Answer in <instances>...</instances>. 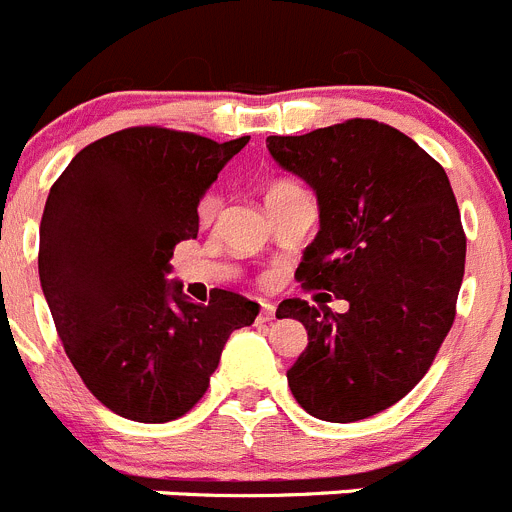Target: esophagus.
<instances>
[{"mask_svg": "<svg viewBox=\"0 0 512 512\" xmlns=\"http://www.w3.org/2000/svg\"><path fill=\"white\" fill-rule=\"evenodd\" d=\"M275 318V305L272 303H260V321L267 323Z\"/></svg>", "mask_w": 512, "mask_h": 512, "instance_id": "esophagus-1", "label": "esophagus"}]
</instances>
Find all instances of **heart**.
<instances>
[{
	"instance_id": "b5f03b06",
	"label": "heart",
	"mask_w": 512,
	"mask_h": 512,
	"mask_svg": "<svg viewBox=\"0 0 512 512\" xmlns=\"http://www.w3.org/2000/svg\"><path fill=\"white\" fill-rule=\"evenodd\" d=\"M293 189H300L295 181H288V179H278L272 181L270 189H267V197H272V194H283V191H293ZM219 207H222V199L217 197V194H207V197L199 202V222L202 224H209L214 217H217Z\"/></svg>"
}]
</instances>
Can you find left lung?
Returning a JSON list of instances; mask_svg holds the SVG:
<instances>
[{
  "label": "left lung",
  "mask_w": 512,
  "mask_h": 512,
  "mask_svg": "<svg viewBox=\"0 0 512 512\" xmlns=\"http://www.w3.org/2000/svg\"><path fill=\"white\" fill-rule=\"evenodd\" d=\"M267 148L321 204L295 278L348 300L346 313L326 300L278 305L308 331L288 386L326 422L374 417L422 381L455 323L467 252L455 191L424 148L371 118L267 136Z\"/></svg>",
  "instance_id": "1"
}]
</instances>
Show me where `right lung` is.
<instances>
[{
    "label": "right lung",
    "mask_w": 512,
    "mask_h": 512,
    "mask_svg": "<svg viewBox=\"0 0 512 512\" xmlns=\"http://www.w3.org/2000/svg\"><path fill=\"white\" fill-rule=\"evenodd\" d=\"M250 136L217 143L133 126L85 146L57 176L40 222V283L90 394L133 422H171L207 394L232 331L257 303L214 288L189 303L166 272L197 237V204Z\"/></svg>",
    "instance_id": "1"
}]
</instances>
